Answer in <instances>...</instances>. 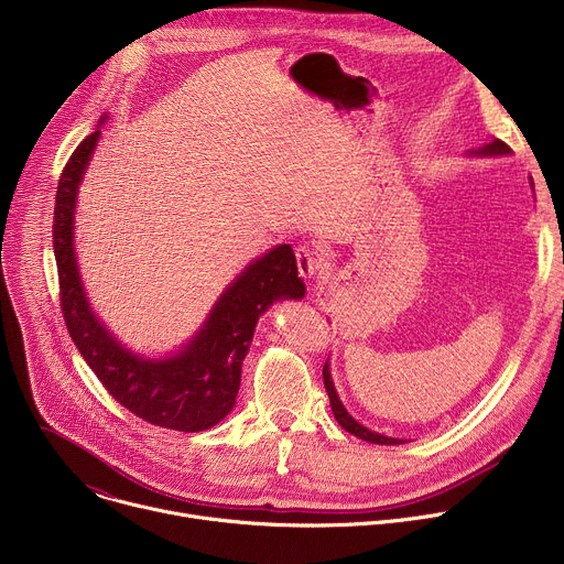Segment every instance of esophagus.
Segmentation results:
<instances>
[{
  "label": "esophagus",
  "mask_w": 564,
  "mask_h": 564,
  "mask_svg": "<svg viewBox=\"0 0 564 564\" xmlns=\"http://www.w3.org/2000/svg\"><path fill=\"white\" fill-rule=\"evenodd\" d=\"M296 265H299V274L303 279H312L318 270V254L314 252V248H310V246L296 248Z\"/></svg>",
  "instance_id": "1"
}]
</instances>
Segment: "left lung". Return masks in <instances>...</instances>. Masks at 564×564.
<instances>
[{"instance_id": "1", "label": "left lung", "mask_w": 564, "mask_h": 564, "mask_svg": "<svg viewBox=\"0 0 564 564\" xmlns=\"http://www.w3.org/2000/svg\"><path fill=\"white\" fill-rule=\"evenodd\" d=\"M466 155H470V158H502V155H511V149H509L502 140L494 138V140H491L489 144H485V147L468 149ZM531 187H533V181H531ZM324 383H326V392H328V397H330L333 415H335V420L339 422V426H341L344 431H348L350 435H355V437H359V440H364V442H370V444L394 446V444H404V442H406V440L388 437V435H381V433H377V431H370L368 426L359 424V422L346 411L344 401L339 399V392H337V388H335L333 375H330V357H328V361H326V366H324Z\"/></svg>"}]
</instances>
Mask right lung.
<instances>
[{
	"mask_svg": "<svg viewBox=\"0 0 564 564\" xmlns=\"http://www.w3.org/2000/svg\"><path fill=\"white\" fill-rule=\"evenodd\" d=\"M105 122L107 113L98 129L73 151L55 196L53 250L66 328L87 366L127 411L153 426L198 433L216 426L234 409L240 370L259 318L276 301L303 299L305 283L299 276L292 246L281 243L246 265L220 292L203 326L178 350L147 357L127 348L96 314L73 243L79 185Z\"/></svg>",
	"mask_w": 564,
	"mask_h": 564,
	"instance_id": "right-lung-1",
	"label": "right lung"
}]
</instances>
